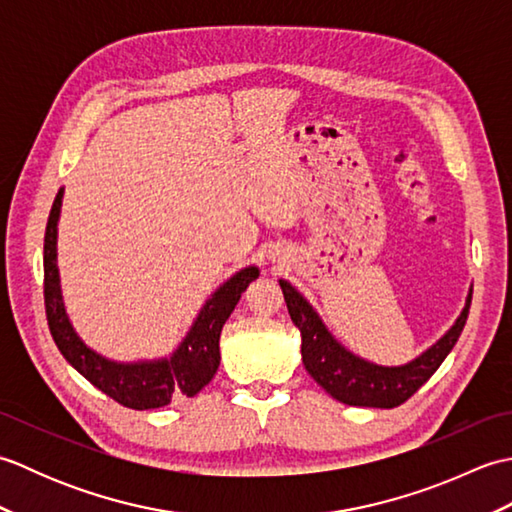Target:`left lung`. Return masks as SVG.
Masks as SVG:
<instances>
[{"instance_id":"8db88e82","label":"left lung","mask_w":512,"mask_h":512,"mask_svg":"<svg viewBox=\"0 0 512 512\" xmlns=\"http://www.w3.org/2000/svg\"><path fill=\"white\" fill-rule=\"evenodd\" d=\"M288 314L301 332V361L308 374L343 405L394 409L427 383L458 343L469 317L473 288H469L460 317L427 350L402 365H378L358 356L336 339L312 303L286 279H279Z\"/></svg>"}]
</instances>
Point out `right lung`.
I'll list each match as a JSON object with an SVG mask.
<instances>
[{"label":"right lung","instance_id":"right-lung-1","mask_svg":"<svg viewBox=\"0 0 512 512\" xmlns=\"http://www.w3.org/2000/svg\"><path fill=\"white\" fill-rule=\"evenodd\" d=\"M63 204V187L54 198L43 239V297L54 343L76 372L129 409H158L176 398H191L211 383L220 367V334L231 317L239 297L250 281L259 277L257 266H246L217 286L204 301L198 317L184 334L176 350L160 358H138V361H116L107 358L76 334L65 312L61 277L57 264V235Z\"/></svg>","mask_w":512,"mask_h":512}]
</instances>
